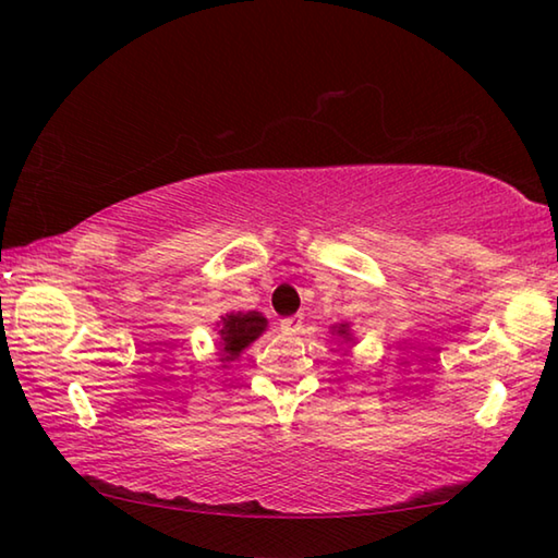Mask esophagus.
Returning a JSON list of instances; mask_svg holds the SVG:
<instances>
[{"mask_svg": "<svg viewBox=\"0 0 558 558\" xmlns=\"http://www.w3.org/2000/svg\"><path fill=\"white\" fill-rule=\"evenodd\" d=\"M300 327H302V317H300V315H292V317L280 319V329H282V332H286V335L300 332Z\"/></svg>", "mask_w": 558, "mask_h": 558, "instance_id": "1", "label": "esophagus"}]
</instances>
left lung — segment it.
Returning a JSON list of instances; mask_svg holds the SVG:
<instances>
[{"instance_id": "1", "label": "left lung", "mask_w": 558, "mask_h": 558, "mask_svg": "<svg viewBox=\"0 0 558 558\" xmlns=\"http://www.w3.org/2000/svg\"><path fill=\"white\" fill-rule=\"evenodd\" d=\"M335 332H337V337H344V339H349V325H339V327H335Z\"/></svg>"}]
</instances>
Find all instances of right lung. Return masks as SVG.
I'll return each mask as SVG.
<instances>
[{"instance_id":"add662e5","label":"right lung","mask_w":558,"mask_h":558,"mask_svg":"<svg viewBox=\"0 0 558 558\" xmlns=\"http://www.w3.org/2000/svg\"><path fill=\"white\" fill-rule=\"evenodd\" d=\"M268 319L256 310L251 313H231L221 317L219 323V349H221V362H233L239 359L241 352L248 344L266 332Z\"/></svg>"}]
</instances>
